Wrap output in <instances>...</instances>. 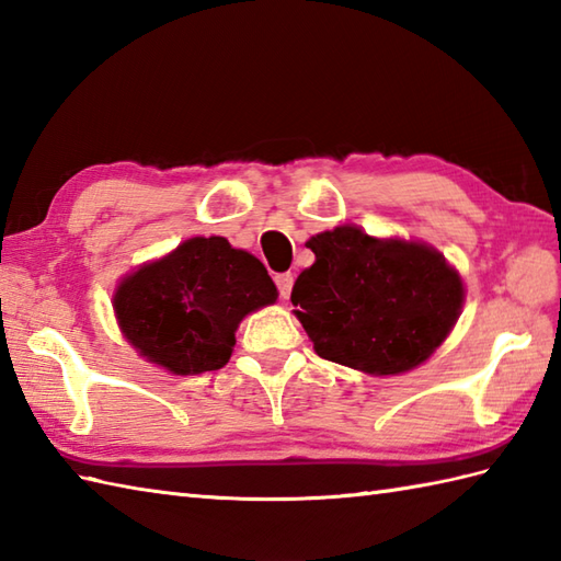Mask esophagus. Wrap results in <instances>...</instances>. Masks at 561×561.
<instances>
[{
    "instance_id": "obj_1",
    "label": "esophagus",
    "mask_w": 561,
    "mask_h": 561,
    "mask_svg": "<svg viewBox=\"0 0 561 561\" xmlns=\"http://www.w3.org/2000/svg\"><path fill=\"white\" fill-rule=\"evenodd\" d=\"M274 282H277V289H279L282 299H289L291 287H294V274L291 272H282V274H277V277H274Z\"/></svg>"
}]
</instances>
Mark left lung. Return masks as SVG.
<instances>
[{
	"label": "left lung",
	"mask_w": 561,
	"mask_h": 561,
	"mask_svg": "<svg viewBox=\"0 0 561 561\" xmlns=\"http://www.w3.org/2000/svg\"><path fill=\"white\" fill-rule=\"evenodd\" d=\"M316 262L291 289L318 356L371 376L420 366L460 316V274L426 243L337 226L308 241Z\"/></svg>",
	"instance_id": "left-lung-1"
}]
</instances>
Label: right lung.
Here are the masks:
<instances>
[{"label":"right lung","instance_id":"1","mask_svg":"<svg viewBox=\"0 0 561 561\" xmlns=\"http://www.w3.org/2000/svg\"><path fill=\"white\" fill-rule=\"evenodd\" d=\"M277 301L265 265L221 236H195L117 284L113 308L125 340L175 376L217 371L236 328Z\"/></svg>","mask_w":561,"mask_h":561}]
</instances>
